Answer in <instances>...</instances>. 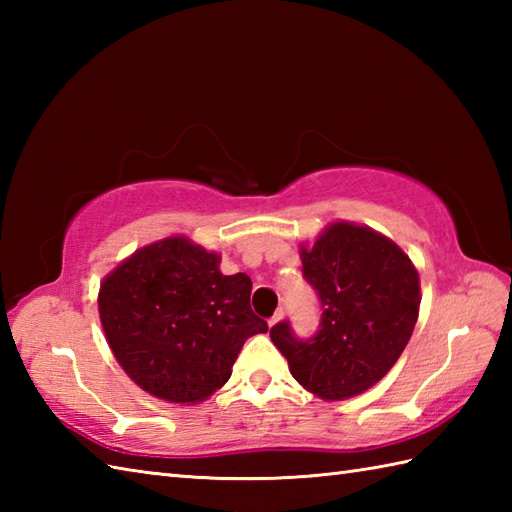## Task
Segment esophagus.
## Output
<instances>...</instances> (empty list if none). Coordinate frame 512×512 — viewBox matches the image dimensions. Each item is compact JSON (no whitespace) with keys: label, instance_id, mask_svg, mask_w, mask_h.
Here are the masks:
<instances>
[{"label":"esophagus","instance_id":"34e87169","mask_svg":"<svg viewBox=\"0 0 512 512\" xmlns=\"http://www.w3.org/2000/svg\"><path fill=\"white\" fill-rule=\"evenodd\" d=\"M281 319H284V308H277V312L273 314V317L268 319V325H270V328H273V325H275L277 321H281Z\"/></svg>","mask_w":512,"mask_h":512}]
</instances>
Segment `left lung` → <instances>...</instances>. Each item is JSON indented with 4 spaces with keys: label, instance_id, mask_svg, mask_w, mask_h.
Segmentation results:
<instances>
[{
    "label": "left lung",
    "instance_id": "obj_1",
    "mask_svg": "<svg viewBox=\"0 0 512 512\" xmlns=\"http://www.w3.org/2000/svg\"><path fill=\"white\" fill-rule=\"evenodd\" d=\"M303 279L321 321L299 339L290 321L270 328L290 374L314 396L343 400L376 385L405 350L418 321L420 284L411 259L367 226L336 222L301 250Z\"/></svg>",
    "mask_w": 512,
    "mask_h": 512
}]
</instances>
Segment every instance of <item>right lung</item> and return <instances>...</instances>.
Here are the masks:
<instances>
[{
  "mask_svg": "<svg viewBox=\"0 0 512 512\" xmlns=\"http://www.w3.org/2000/svg\"><path fill=\"white\" fill-rule=\"evenodd\" d=\"M248 275L169 237L125 259L101 284V323L136 385L169 402H200L231 378L246 339L268 332L250 308Z\"/></svg>",
  "mask_w": 512,
  "mask_h": 512,
  "instance_id": "obj_1",
  "label": "right lung"
}]
</instances>
